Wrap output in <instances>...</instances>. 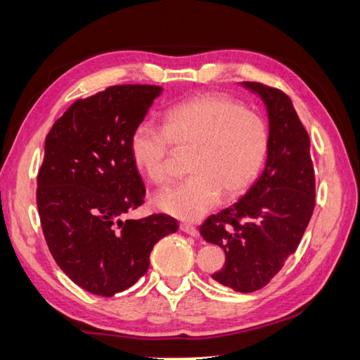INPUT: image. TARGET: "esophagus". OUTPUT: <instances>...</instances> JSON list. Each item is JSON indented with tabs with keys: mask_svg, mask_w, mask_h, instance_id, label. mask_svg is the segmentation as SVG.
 <instances>
[{
	"mask_svg": "<svg viewBox=\"0 0 360 360\" xmlns=\"http://www.w3.org/2000/svg\"><path fill=\"white\" fill-rule=\"evenodd\" d=\"M179 228H181V231L191 234V236H197V234H198V228L195 226V225H192V224H187V221H184V224H181Z\"/></svg>",
	"mask_w": 360,
	"mask_h": 360,
	"instance_id": "34e87169",
	"label": "esophagus"
}]
</instances>
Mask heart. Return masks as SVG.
Here are the masks:
<instances>
[{
  "label": "heart",
  "mask_w": 360,
  "mask_h": 360,
  "mask_svg": "<svg viewBox=\"0 0 360 360\" xmlns=\"http://www.w3.org/2000/svg\"><path fill=\"white\" fill-rule=\"evenodd\" d=\"M192 151L182 184L155 195V206L178 219L193 220L220 201L248 191L263 167L269 130L253 110L224 94L205 93L174 103L163 127L143 121L130 136L134 162L158 186L169 181V155Z\"/></svg>",
  "instance_id": "heart-1"
}]
</instances>
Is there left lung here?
Segmentation results:
<instances>
[{"label":"left lung","mask_w":360,"mask_h":360,"mask_svg":"<svg viewBox=\"0 0 360 360\" xmlns=\"http://www.w3.org/2000/svg\"><path fill=\"white\" fill-rule=\"evenodd\" d=\"M264 101L269 148L263 174L233 206L212 214L200 226L205 240L225 252V264L212 278L239 292L271 282L297 250L315 209V169L310 139L283 91L243 82Z\"/></svg>","instance_id":"1"}]
</instances>
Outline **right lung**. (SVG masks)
<instances>
[{"label": "right lung", "mask_w": 360, "mask_h": 360, "mask_svg": "<svg viewBox=\"0 0 360 360\" xmlns=\"http://www.w3.org/2000/svg\"><path fill=\"white\" fill-rule=\"evenodd\" d=\"M162 93L154 84H115L77 99L45 139L37 209L56 264L83 290L112 297L139 282L149 255L178 220L153 214L122 220L145 202L130 136Z\"/></svg>", "instance_id": "add662e5"}]
</instances>
